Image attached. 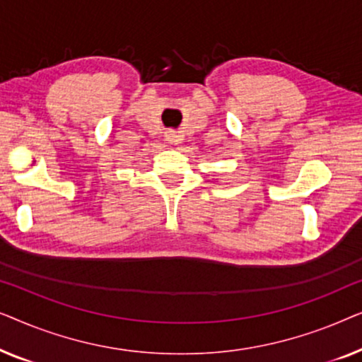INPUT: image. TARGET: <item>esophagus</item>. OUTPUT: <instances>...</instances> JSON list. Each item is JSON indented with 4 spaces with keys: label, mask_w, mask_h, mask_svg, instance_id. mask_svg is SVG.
Wrapping results in <instances>:
<instances>
[{
    "label": "esophagus",
    "mask_w": 362,
    "mask_h": 362,
    "mask_svg": "<svg viewBox=\"0 0 362 362\" xmlns=\"http://www.w3.org/2000/svg\"><path fill=\"white\" fill-rule=\"evenodd\" d=\"M165 140L168 141V143H176L177 141V132L176 130H166L165 132Z\"/></svg>",
    "instance_id": "1"
}]
</instances>
